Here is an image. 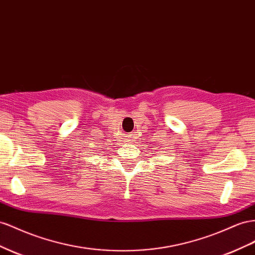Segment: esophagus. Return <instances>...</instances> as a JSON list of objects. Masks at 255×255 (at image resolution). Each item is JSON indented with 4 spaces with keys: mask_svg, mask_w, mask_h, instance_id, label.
<instances>
[{
    "mask_svg": "<svg viewBox=\"0 0 255 255\" xmlns=\"http://www.w3.org/2000/svg\"><path fill=\"white\" fill-rule=\"evenodd\" d=\"M128 141H132V140H128Z\"/></svg>",
    "mask_w": 255,
    "mask_h": 255,
    "instance_id": "esophagus-1",
    "label": "esophagus"
}]
</instances>
